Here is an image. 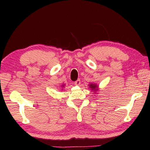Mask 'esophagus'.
<instances>
[{"label":"esophagus","instance_id":"obj_1","mask_svg":"<svg viewBox=\"0 0 150 150\" xmlns=\"http://www.w3.org/2000/svg\"><path fill=\"white\" fill-rule=\"evenodd\" d=\"M81 84V80L80 79H77L76 81H75V85H79Z\"/></svg>","mask_w":150,"mask_h":150}]
</instances>
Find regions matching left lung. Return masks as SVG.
I'll list each match as a JSON object with an SVG mask.
<instances>
[{
    "label": "left lung",
    "instance_id": "8db88e82",
    "mask_svg": "<svg viewBox=\"0 0 150 150\" xmlns=\"http://www.w3.org/2000/svg\"><path fill=\"white\" fill-rule=\"evenodd\" d=\"M90 86H91V87H90V88H91L92 89H93V90L96 88V86L94 85V84H91V85H90Z\"/></svg>",
    "mask_w": 150,
    "mask_h": 150
}]
</instances>
